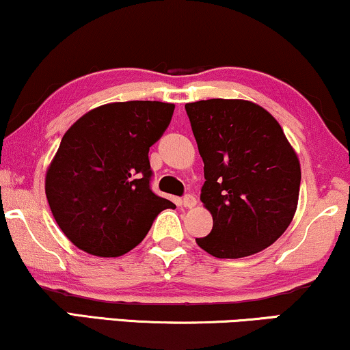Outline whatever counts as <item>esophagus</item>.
<instances>
[{"instance_id": "34e87169", "label": "esophagus", "mask_w": 350, "mask_h": 350, "mask_svg": "<svg viewBox=\"0 0 350 350\" xmlns=\"http://www.w3.org/2000/svg\"><path fill=\"white\" fill-rule=\"evenodd\" d=\"M181 204H183V207H186V208H191V207L196 206L198 201H196V198L193 196V194H186V196L183 198V201H181Z\"/></svg>"}]
</instances>
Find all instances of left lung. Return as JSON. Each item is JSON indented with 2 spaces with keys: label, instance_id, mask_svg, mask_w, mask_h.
<instances>
[{
  "label": "left lung",
  "instance_id": "left-lung-1",
  "mask_svg": "<svg viewBox=\"0 0 350 350\" xmlns=\"http://www.w3.org/2000/svg\"><path fill=\"white\" fill-rule=\"evenodd\" d=\"M185 109L204 161L201 201L214 219L198 246L219 258L260 252L296 214V152L275 117L251 101L207 99Z\"/></svg>",
  "mask_w": 350,
  "mask_h": 350
}]
</instances>
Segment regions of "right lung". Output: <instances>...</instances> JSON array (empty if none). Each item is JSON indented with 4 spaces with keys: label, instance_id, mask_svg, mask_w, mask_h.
<instances>
[{
    "label": "right lung",
    "instance_id": "right-lung-1",
    "mask_svg": "<svg viewBox=\"0 0 350 350\" xmlns=\"http://www.w3.org/2000/svg\"><path fill=\"white\" fill-rule=\"evenodd\" d=\"M174 109L161 101L104 104L62 136L44 189L59 228L81 251L124 256L164 208L175 207L152 193L148 157Z\"/></svg>",
    "mask_w": 350,
    "mask_h": 350
}]
</instances>
